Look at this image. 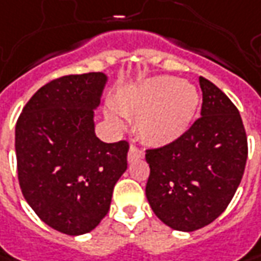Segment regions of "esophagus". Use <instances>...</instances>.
Segmentation results:
<instances>
[{"label":"esophagus","instance_id":"esophagus-1","mask_svg":"<svg viewBox=\"0 0 261 261\" xmlns=\"http://www.w3.org/2000/svg\"><path fill=\"white\" fill-rule=\"evenodd\" d=\"M143 158H144L143 150L139 147H136V146H131L130 150H128V162H134V160H137V159Z\"/></svg>","mask_w":261,"mask_h":261}]
</instances>
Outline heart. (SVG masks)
Returning a JSON list of instances; mask_svg holds the SVG:
<instances>
[{
    "label": "heart",
    "mask_w": 261,
    "mask_h": 261,
    "mask_svg": "<svg viewBox=\"0 0 261 261\" xmlns=\"http://www.w3.org/2000/svg\"><path fill=\"white\" fill-rule=\"evenodd\" d=\"M113 105L117 113L137 117L136 130L140 139L160 147L180 139L189 130L199 105V95L188 82L158 76L122 89ZM107 118L117 128L124 125L117 114L108 113Z\"/></svg>",
    "instance_id": "b5f03b06"
}]
</instances>
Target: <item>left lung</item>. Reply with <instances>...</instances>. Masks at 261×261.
<instances>
[{"mask_svg": "<svg viewBox=\"0 0 261 261\" xmlns=\"http://www.w3.org/2000/svg\"><path fill=\"white\" fill-rule=\"evenodd\" d=\"M201 117L180 139L146 150V196L167 227L191 232L217 220L231 202L247 162V136L236 105L205 77Z\"/></svg>", "mask_w": 261, "mask_h": 261, "instance_id": "left-lung-1", "label": "left lung"}]
</instances>
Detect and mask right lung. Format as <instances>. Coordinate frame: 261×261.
Masks as SVG:
<instances>
[{
    "label": "right lung",
    "mask_w": 261,
    "mask_h": 261,
    "mask_svg": "<svg viewBox=\"0 0 261 261\" xmlns=\"http://www.w3.org/2000/svg\"><path fill=\"white\" fill-rule=\"evenodd\" d=\"M107 81L102 72L58 77L33 95L15 125L23 196L43 222L68 236L101 222L127 170L128 143L95 136L94 111Z\"/></svg>",
    "instance_id": "add662e5"
}]
</instances>
